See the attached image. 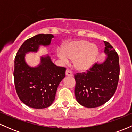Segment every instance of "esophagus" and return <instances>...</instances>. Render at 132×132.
<instances>
[{
  "label": "esophagus",
  "mask_w": 132,
  "mask_h": 132,
  "mask_svg": "<svg viewBox=\"0 0 132 132\" xmlns=\"http://www.w3.org/2000/svg\"><path fill=\"white\" fill-rule=\"evenodd\" d=\"M66 75L68 76H73L72 72H71V71L68 69H66Z\"/></svg>",
  "instance_id": "1"
}]
</instances>
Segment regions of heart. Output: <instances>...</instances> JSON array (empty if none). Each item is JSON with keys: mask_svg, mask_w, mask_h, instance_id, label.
Wrapping results in <instances>:
<instances>
[{"mask_svg": "<svg viewBox=\"0 0 132 132\" xmlns=\"http://www.w3.org/2000/svg\"><path fill=\"white\" fill-rule=\"evenodd\" d=\"M99 49L94 44L87 40H79L69 42L64 48L57 49L58 57L67 63L74 60L75 67L78 71H85L93 65L97 56Z\"/></svg>", "mask_w": 132, "mask_h": 132, "instance_id": "b5f03b06", "label": "heart"}]
</instances>
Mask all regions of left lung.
I'll return each instance as SVG.
<instances>
[{
  "label": "left lung",
  "instance_id": "obj_1",
  "mask_svg": "<svg viewBox=\"0 0 132 132\" xmlns=\"http://www.w3.org/2000/svg\"><path fill=\"white\" fill-rule=\"evenodd\" d=\"M105 60L95 63L87 72L75 75V94L79 104L87 108L103 105L113 96L117 87L120 66L118 54L107 42H104Z\"/></svg>",
  "mask_w": 132,
  "mask_h": 132
}]
</instances>
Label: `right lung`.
<instances>
[{
	"mask_svg": "<svg viewBox=\"0 0 132 132\" xmlns=\"http://www.w3.org/2000/svg\"><path fill=\"white\" fill-rule=\"evenodd\" d=\"M53 38L51 34H38L30 38L24 42L15 57L13 77L16 93L20 101L31 108L50 106L58 85L65 77L66 68L54 64L48 55L41 57L37 67H30L25 62V54L37 52L40 45L48 46Z\"/></svg>",
	"mask_w": 132,
	"mask_h": 132,
	"instance_id": "add662e5",
	"label": "right lung"
}]
</instances>
